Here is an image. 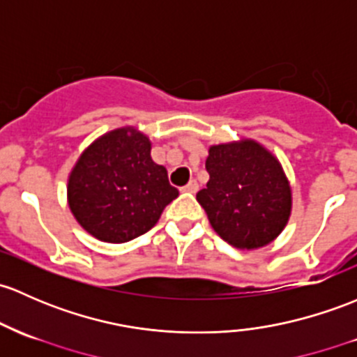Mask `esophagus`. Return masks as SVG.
<instances>
[{"instance_id":"esophagus-1","label":"esophagus","mask_w":357,"mask_h":357,"mask_svg":"<svg viewBox=\"0 0 357 357\" xmlns=\"http://www.w3.org/2000/svg\"><path fill=\"white\" fill-rule=\"evenodd\" d=\"M181 191H185V193H197L198 191V183L195 181V179H191L186 186H183Z\"/></svg>"}]
</instances>
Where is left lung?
I'll use <instances>...</instances> for the list:
<instances>
[{
  "instance_id": "left-lung-1",
  "label": "left lung",
  "mask_w": 357,
  "mask_h": 357,
  "mask_svg": "<svg viewBox=\"0 0 357 357\" xmlns=\"http://www.w3.org/2000/svg\"><path fill=\"white\" fill-rule=\"evenodd\" d=\"M210 179L197 193L213 231L229 245H268L291 215V186L279 160L253 140L213 145L205 162Z\"/></svg>"
}]
</instances>
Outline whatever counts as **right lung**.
Segmentation results:
<instances>
[{"label": "right lung", "instance_id": "1", "mask_svg": "<svg viewBox=\"0 0 357 357\" xmlns=\"http://www.w3.org/2000/svg\"><path fill=\"white\" fill-rule=\"evenodd\" d=\"M179 191L135 128L106 133L82 153L68 179L75 219L93 238L126 243L150 231Z\"/></svg>", "mask_w": 357, "mask_h": 357}]
</instances>
